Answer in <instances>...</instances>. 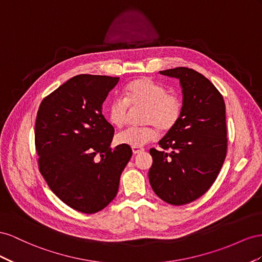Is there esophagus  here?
Masks as SVG:
<instances>
[{
    "instance_id": "obj_1",
    "label": "esophagus",
    "mask_w": 262,
    "mask_h": 262,
    "mask_svg": "<svg viewBox=\"0 0 262 262\" xmlns=\"http://www.w3.org/2000/svg\"><path fill=\"white\" fill-rule=\"evenodd\" d=\"M132 149H133V154H134V155L140 154V152H143V151L145 150L144 148H139V147H133Z\"/></svg>"
}]
</instances>
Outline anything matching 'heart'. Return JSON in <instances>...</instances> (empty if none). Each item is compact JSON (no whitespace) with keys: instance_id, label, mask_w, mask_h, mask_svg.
Returning a JSON list of instances; mask_svg holds the SVG:
<instances>
[{"instance_id":"b5f03b06","label":"heart","mask_w":262,"mask_h":262,"mask_svg":"<svg viewBox=\"0 0 262 262\" xmlns=\"http://www.w3.org/2000/svg\"><path fill=\"white\" fill-rule=\"evenodd\" d=\"M129 108H144L141 122L147 125L119 133L116 143L141 148L158 139L159 128L162 132L174 128L183 114V101L177 93L167 92V88L160 82L140 77L125 85L123 99L115 98L110 102L106 110L110 123L122 128L128 122Z\"/></svg>"}]
</instances>
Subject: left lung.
I'll list each match as a JSON object with an SVG mask.
<instances>
[{"label": "left lung", "instance_id": "1", "mask_svg": "<svg viewBox=\"0 0 262 262\" xmlns=\"http://www.w3.org/2000/svg\"><path fill=\"white\" fill-rule=\"evenodd\" d=\"M160 73L180 80L183 114L159 141L163 150L150 149L149 182L161 200L183 205L206 193L226 158L225 102L212 82L195 70L178 67Z\"/></svg>", "mask_w": 262, "mask_h": 262}]
</instances>
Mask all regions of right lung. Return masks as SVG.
Segmentation results:
<instances>
[{
  "label": "right lung",
  "instance_id": "add662e5",
  "mask_svg": "<svg viewBox=\"0 0 262 262\" xmlns=\"http://www.w3.org/2000/svg\"><path fill=\"white\" fill-rule=\"evenodd\" d=\"M118 80L79 74L47 95L37 112L40 173L63 203L81 213H96L114 200L133 155L129 146L111 148L114 127L102 114V104Z\"/></svg>",
  "mask_w": 262,
  "mask_h": 262
}]
</instances>
